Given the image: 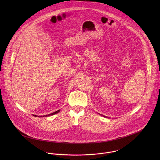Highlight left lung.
I'll use <instances>...</instances> for the list:
<instances>
[{
  "label": "left lung",
  "mask_w": 160,
  "mask_h": 160,
  "mask_svg": "<svg viewBox=\"0 0 160 160\" xmlns=\"http://www.w3.org/2000/svg\"><path fill=\"white\" fill-rule=\"evenodd\" d=\"M102 117H106V118H108V117H106V116H104V115H102Z\"/></svg>",
  "instance_id": "8db88e82"
}]
</instances>
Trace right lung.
<instances>
[{
  "mask_svg": "<svg viewBox=\"0 0 160 160\" xmlns=\"http://www.w3.org/2000/svg\"><path fill=\"white\" fill-rule=\"evenodd\" d=\"M60 110L61 109H59V110H58V111H55V112H52V113H51V114H49V115H44V116H38L39 117H50V116H52V115H55V114H56V113H58V112H59V111H60ZM34 117H38L37 115H33Z\"/></svg>",
  "mask_w": 160,
  "mask_h": 160,
  "instance_id": "1",
  "label": "right lung"
}]
</instances>
